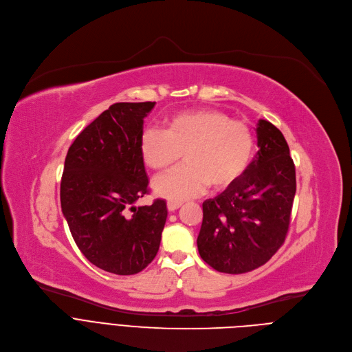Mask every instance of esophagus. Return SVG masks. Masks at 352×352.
<instances>
[{"mask_svg":"<svg viewBox=\"0 0 352 352\" xmlns=\"http://www.w3.org/2000/svg\"><path fill=\"white\" fill-rule=\"evenodd\" d=\"M181 205H182L181 200H168V202H167V209H168L170 212H174V210H177L178 208H181Z\"/></svg>","mask_w":352,"mask_h":352,"instance_id":"1","label":"esophagus"}]
</instances>
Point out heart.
<instances>
[{
	"label": "heart",
	"instance_id": "obj_1",
	"mask_svg": "<svg viewBox=\"0 0 352 352\" xmlns=\"http://www.w3.org/2000/svg\"><path fill=\"white\" fill-rule=\"evenodd\" d=\"M254 150L249 126L213 109L174 114L164 121V131L147 128L139 142L143 163L156 173L170 171L182 153L185 164L155 182V190L171 199L193 196L206 185H231L249 166Z\"/></svg>",
	"mask_w": 352,
	"mask_h": 352
}]
</instances>
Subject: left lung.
I'll return each instance as SVG.
<instances>
[{
	"label": "left lung",
	"instance_id": "1",
	"mask_svg": "<svg viewBox=\"0 0 352 352\" xmlns=\"http://www.w3.org/2000/svg\"><path fill=\"white\" fill-rule=\"evenodd\" d=\"M258 153L242 175L204 202L199 255L221 273L265 265L284 243L296 190L295 166L280 129L259 120Z\"/></svg>",
	"mask_w": 352,
	"mask_h": 352
}]
</instances>
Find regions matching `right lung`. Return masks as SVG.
<instances>
[{
  "label": "right lung",
  "mask_w": 352,
  "mask_h": 352,
  "mask_svg": "<svg viewBox=\"0 0 352 352\" xmlns=\"http://www.w3.org/2000/svg\"><path fill=\"white\" fill-rule=\"evenodd\" d=\"M155 104L110 106L76 136L65 157L60 195L72 238L90 263L118 276L136 274L156 258L167 220L163 199L133 206L148 192L139 142Z\"/></svg>",
  "instance_id": "right-lung-1"
}]
</instances>
